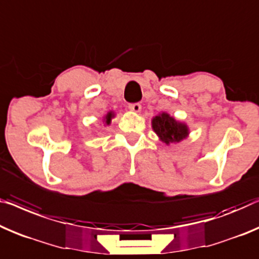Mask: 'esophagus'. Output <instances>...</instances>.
I'll return each mask as SVG.
<instances>
[{
	"instance_id": "34e87169",
	"label": "esophagus",
	"mask_w": 259,
	"mask_h": 259,
	"mask_svg": "<svg viewBox=\"0 0 259 259\" xmlns=\"http://www.w3.org/2000/svg\"><path fill=\"white\" fill-rule=\"evenodd\" d=\"M129 109H130L131 111H134V113H140L141 109H142V106H141V103H138V102H136V103H130V105H129Z\"/></svg>"
}]
</instances>
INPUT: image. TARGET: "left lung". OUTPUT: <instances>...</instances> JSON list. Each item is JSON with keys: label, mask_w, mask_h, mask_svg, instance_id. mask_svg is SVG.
<instances>
[{"label": "left lung", "mask_w": 259, "mask_h": 259, "mask_svg": "<svg viewBox=\"0 0 259 259\" xmlns=\"http://www.w3.org/2000/svg\"><path fill=\"white\" fill-rule=\"evenodd\" d=\"M152 129L161 142L165 144L179 143L190 134L188 126L185 123L176 121L175 117L166 113H161L152 118Z\"/></svg>", "instance_id": "left-lung-1"}]
</instances>
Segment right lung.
Listing matches in <instances>:
<instances>
[{
  "label": "right lung",
  "instance_id": "add662e5",
  "mask_svg": "<svg viewBox=\"0 0 259 259\" xmlns=\"http://www.w3.org/2000/svg\"><path fill=\"white\" fill-rule=\"evenodd\" d=\"M115 116V114L113 113V111H109V113H107V115L105 117H103V121H105L106 125H109L110 122H111V118H113Z\"/></svg>",
  "mask_w": 259,
  "mask_h": 259
}]
</instances>
